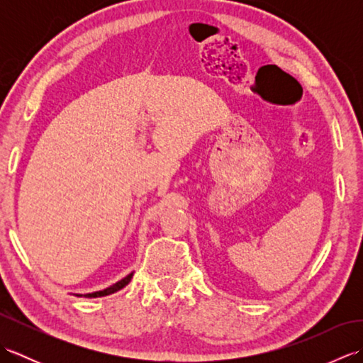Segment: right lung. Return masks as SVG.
<instances>
[{"label":"right lung","instance_id":"obj_1","mask_svg":"<svg viewBox=\"0 0 363 363\" xmlns=\"http://www.w3.org/2000/svg\"><path fill=\"white\" fill-rule=\"evenodd\" d=\"M130 279H133V273H130L129 276H126L125 279H121L120 282L113 284L112 287H109V289L101 290V291H95V293H87V295H84V296H86V298H98V296H106V295H111V293H115V291L121 290L123 287H126V285L130 282Z\"/></svg>","mask_w":363,"mask_h":363}]
</instances>
